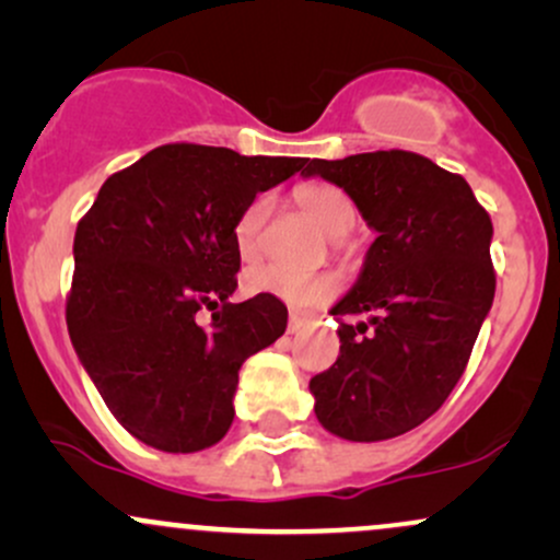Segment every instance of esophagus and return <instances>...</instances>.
<instances>
[{
    "label": "esophagus",
    "instance_id": "1",
    "mask_svg": "<svg viewBox=\"0 0 560 560\" xmlns=\"http://www.w3.org/2000/svg\"><path fill=\"white\" fill-rule=\"evenodd\" d=\"M305 326H307V318H302V316H298V313H292V316H289L287 331L289 334H300L302 329H305Z\"/></svg>",
    "mask_w": 560,
    "mask_h": 560
}]
</instances>
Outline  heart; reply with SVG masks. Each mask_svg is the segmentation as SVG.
Listing matches in <instances>:
<instances>
[{
	"mask_svg": "<svg viewBox=\"0 0 560 560\" xmlns=\"http://www.w3.org/2000/svg\"><path fill=\"white\" fill-rule=\"evenodd\" d=\"M294 199H298L302 213L311 215L331 240H342L355 226V205L342 186L329 182H302L294 189ZM268 218H271V197L268 195H258L242 210L240 221H236V247H240L242 258H255L260 253ZM244 289L249 294H266L289 307L305 311V307L326 305L337 298L342 292V279L334 271L300 273L268 262V266H255L244 273Z\"/></svg>",
	"mask_w": 560,
	"mask_h": 560,
	"instance_id": "1",
	"label": "heart"
}]
</instances>
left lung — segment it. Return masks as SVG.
Returning a JSON list of instances; mask_svg holds the SVG:
<instances>
[{
    "mask_svg": "<svg viewBox=\"0 0 560 560\" xmlns=\"http://www.w3.org/2000/svg\"><path fill=\"white\" fill-rule=\"evenodd\" d=\"M305 176L342 186L376 242L334 316L339 358L311 378L331 434L376 442L434 416L464 376L492 307V221L464 176L408 150L311 160Z\"/></svg>",
    "mask_w": 560,
    "mask_h": 560,
    "instance_id": "8db88e82",
    "label": "left lung"
}]
</instances>
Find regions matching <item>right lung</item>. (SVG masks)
I'll list each match as a JSON object with an SVG mask.
<instances>
[{"label":"right lung","mask_w":560,"mask_h":560,"mask_svg":"<svg viewBox=\"0 0 560 560\" xmlns=\"http://www.w3.org/2000/svg\"><path fill=\"white\" fill-rule=\"evenodd\" d=\"M307 158L173 141L102 184L73 242L70 342L120 427L165 453L215 445L249 355L287 329L284 302H229L236 221ZM199 310H213L208 327Z\"/></svg>","instance_id":"1"}]
</instances>
